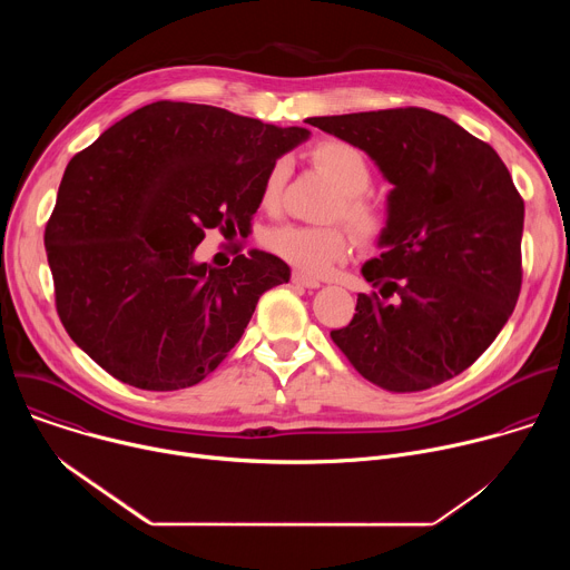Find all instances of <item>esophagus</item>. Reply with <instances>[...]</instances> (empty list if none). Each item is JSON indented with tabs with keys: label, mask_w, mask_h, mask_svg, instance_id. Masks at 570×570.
I'll list each match as a JSON object with an SVG mask.
<instances>
[{
	"label": "esophagus",
	"mask_w": 570,
	"mask_h": 570,
	"mask_svg": "<svg viewBox=\"0 0 570 570\" xmlns=\"http://www.w3.org/2000/svg\"><path fill=\"white\" fill-rule=\"evenodd\" d=\"M291 279H293V284H297V286H304V288H317L320 286V282L315 279V277H308V275H304V273H293L291 275Z\"/></svg>",
	"instance_id": "1"
}]
</instances>
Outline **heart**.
Listing matches in <instances>:
<instances>
[{
	"label": "heart",
	"instance_id": "heart-1",
	"mask_svg": "<svg viewBox=\"0 0 570 570\" xmlns=\"http://www.w3.org/2000/svg\"><path fill=\"white\" fill-rule=\"evenodd\" d=\"M311 161L338 189V198L330 207V218H343L365 246L379 243L387 232L390 212L383 200L367 191L374 180L367 155L345 139H322L311 148ZM288 174L291 167L284 157L268 169L262 187V205L266 209L279 205ZM264 243L273 255L299 273L322 277L350 257L354 238L343 225L311 227L286 223L268 229Z\"/></svg>",
	"mask_w": 570,
	"mask_h": 570
}]
</instances>
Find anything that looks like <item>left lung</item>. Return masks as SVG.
<instances>
[{"mask_svg":"<svg viewBox=\"0 0 570 570\" xmlns=\"http://www.w3.org/2000/svg\"><path fill=\"white\" fill-rule=\"evenodd\" d=\"M365 150L394 189L379 288L332 341L361 376L420 392L464 372L494 343L521 293L523 198L499 153L444 115L392 108L311 117Z\"/></svg>","mask_w":570,"mask_h":570,"instance_id":"8db88e82","label":"left lung"}]
</instances>
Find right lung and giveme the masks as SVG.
<instances>
[{"label": "right lung", "mask_w": 570, "mask_h": 570, "mask_svg": "<svg viewBox=\"0 0 570 570\" xmlns=\"http://www.w3.org/2000/svg\"><path fill=\"white\" fill-rule=\"evenodd\" d=\"M306 137L214 106L155 101L76 153L45 227L69 338L141 390L212 374L291 268L262 250L209 268L194 250L205 229H250L268 169Z\"/></svg>", "instance_id": "right-lung-1"}]
</instances>
